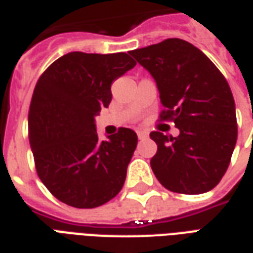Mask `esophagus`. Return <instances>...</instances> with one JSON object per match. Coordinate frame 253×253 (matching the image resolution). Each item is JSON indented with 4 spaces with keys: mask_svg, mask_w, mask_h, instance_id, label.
Here are the masks:
<instances>
[{
    "mask_svg": "<svg viewBox=\"0 0 253 253\" xmlns=\"http://www.w3.org/2000/svg\"><path fill=\"white\" fill-rule=\"evenodd\" d=\"M137 137H139L140 140H145L148 137V133H147L145 130H137Z\"/></svg>",
    "mask_w": 253,
    "mask_h": 253,
    "instance_id": "34e87169",
    "label": "esophagus"
}]
</instances>
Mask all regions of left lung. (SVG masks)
I'll list each match as a JSON object with an SVG mask.
<instances>
[{"label":"left lung","mask_w":253,"mask_h":253,"mask_svg":"<svg viewBox=\"0 0 253 253\" xmlns=\"http://www.w3.org/2000/svg\"><path fill=\"white\" fill-rule=\"evenodd\" d=\"M129 53L154 77L165 110L179 136L151 132L158 152L151 159L166 189L202 194L214 189L228 169L237 140L235 99L225 77L201 49L182 39Z\"/></svg>","instance_id":"1"}]
</instances>
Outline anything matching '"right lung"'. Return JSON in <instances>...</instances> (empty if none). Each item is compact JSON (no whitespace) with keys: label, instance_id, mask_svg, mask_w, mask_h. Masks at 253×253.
<instances>
[{"label":"right lung","instance_id":"add662e5","mask_svg":"<svg viewBox=\"0 0 253 253\" xmlns=\"http://www.w3.org/2000/svg\"><path fill=\"white\" fill-rule=\"evenodd\" d=\"M125 52H70L39 78L29 106V143L40 180L74 208L91 209L119 194L137 145L132 129L99 141L94 117L112 101L114 79L133 68Z\"/></svg>","mask_w":253,"mask_h":253}]
</instances>
